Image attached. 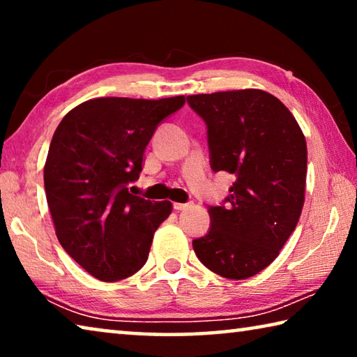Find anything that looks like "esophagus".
Returning <instances> with one entry per match:
<instances>
[{"label":"esophagus","instance_id":"34e87169","mask_svg":"<svg viewBox=\"0 0 357 357\" xmlns=\"http://www.w3.org/2000/svg\"><path fill=\"white\" fill-rule=\"evenodd\" d=\"M192 206V203H173V208L176 211H184L189 209Z\"/></svg>","mask_w":357,"mask_h":357}]
</instances>
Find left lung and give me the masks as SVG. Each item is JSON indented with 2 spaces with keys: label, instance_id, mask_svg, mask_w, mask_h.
Instances as JSON below:
<instances>
[{
  "label": "left lung",
  "instance_id": "obj_1",
  "mask_svg": "<svg viewBox=\"0 0 357 357\" xmlns=\"http://www.w3.org/2000/svg\"><path fill=\"white\" fill-rule=\"evenodd\" d=\"M206 123L213 172L234 174L229 195L209 206V231L193 239L200 261L243 280L274 261L304 206L307 144L291 112L261 89L187 96Z\"/></svg>",
  "mask_w": 357,
  "mask_h": 357
}]
</instances>
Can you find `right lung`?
Masks as SVG:
<instances>
[{
    "instance_id": "obj_1",
    "label": "right lung",
    "mask_w": 357,
    "mask_h": 357,
    "mask_svg": "<svg viewBox=\"0 0 357 357\" xmlns=\"http://www.w3.org/2000/svg\"><path fill=\"white\" fill-rule=\"evenodd\" d=\"M184 96L159 100L99 98L66 114L44 167L47 203L63 249L102 282L134 275L146 263L170 202L132 195L143 154Z\"/></svg>"
}]
</instances>
